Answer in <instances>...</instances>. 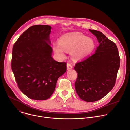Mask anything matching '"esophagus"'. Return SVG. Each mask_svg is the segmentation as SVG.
<instances>
[{
  "mask_svg": "<svg viewBox=\"0 0 130 130\" xmlns=\"http://www.w3.org/2000/svg\"><path fill=\"white\" fill-rule=\"evenodd\" d=\"M73 68V65L72 64H68V63L67 64V69L68 70L71 69Z\"/></svg>",
  "mask_w": 130,
  "mask_h": 130,
  "instance_id": "esophagus-1",
  "label": "esophagus"
}]
</instances>
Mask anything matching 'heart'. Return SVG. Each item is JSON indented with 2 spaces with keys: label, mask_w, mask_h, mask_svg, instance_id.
<instances>
[{
  "label": "heart",
  "mask_w": 130,
  "mask_h": 130,
  "mask_svg": "<svg viewBox=\"0 0 130 130\" xmlns=\"http://www.w3.org/2000/svg\"><path fill=\"white\" fill-rule=\"evenodd\" d=\"M55 52L61 57H64V51L71 52L72 57L78 60L90 53L94 49L93 39L81 34L66 35L59 39L58 43L53 45Z\"/></svg>",
  "instance_id": "heart-1"
}]
</instances>
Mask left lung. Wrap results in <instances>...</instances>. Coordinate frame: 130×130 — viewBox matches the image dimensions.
I'll list each match as a JSON object with an SVG mask.
<instances>
[{
    "instance_id": "left-lung-1",
    "label": "left lung",
    "mask_w": 130,
    "mask_h": 130,
    "mask_svg": "<svg viewBox=\"0 0 130 130\" xmlns=\"http://www.w3.org/2000/svg\"><path fill=\"white\" fill-rule=\"evenodd\" d=\"M89 31L96 37L99 45L95 53L74 67L78 73L75 87L81 99L92 102L102 99L112 89L120 60L113 42L101 31Z\"/></svg>"
}]
</instances>
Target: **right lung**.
Segmentation results:
<instances>
[{
	"mask_svg": "<svg viewBox=\"0 0 130 130\" xmlns=\"http://www.w3.org/2000/svg\"><path fill=\"white\" fill-rule=\"evenodd\" d=\"M51 27L36 25L19 37L12 50L11 67L21 92L35 100H45L53 93L66 63L52 57L49 35Z\"/></svg>",
	"mask_w": 130,
	"mask_h": 130,
	"instance_id": "add662e5",
	"label": "right lung"
}]
</instances>
